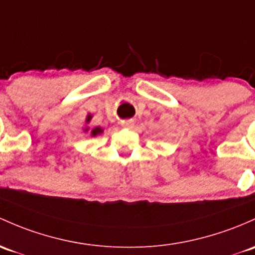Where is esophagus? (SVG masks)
I'll use <instances>...</instances> for the list:
<instances>
[{
	"instance_id": "esophagus-1",
	"label": "esophagus",
	"mask_w": 255,
	"mask_h": 255,
	"mask_svg": "<svg viewBox=\"0 0 255 255\" xmlns=\"http://www.w3.org/2000/svg\"><path fill=\"white\" fill-rule=\"evenodd\" d=\"M132 125H133L132 120H125V122H123V127L125 128H131Z\"/></svg>"
}]
</instances>
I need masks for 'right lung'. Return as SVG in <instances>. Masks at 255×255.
<instances>
[{"instance_id": "obj_1", "label": "right lung", "mask_w": 255, "mask_h": 255, "mask_svg": "<svg viewBox=\"0 0 255 255\" xmlns=\"http://www.w3.org/2000/svg\"><path fill=\"white\" fill-rule=\"evenodd\" d=\"M90 120H91V116H89V117H87V119H86V123H89ZM102 131H103L102 128L97 127V128H95L94 130L91 131V135H92V136H96V135H98V133H101V132H102Z\"/></svg>"}]
</instances>
